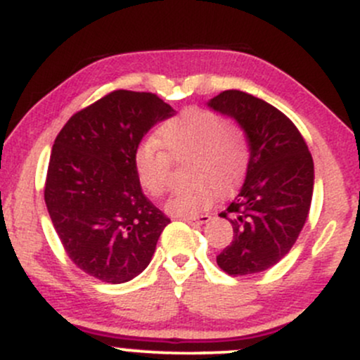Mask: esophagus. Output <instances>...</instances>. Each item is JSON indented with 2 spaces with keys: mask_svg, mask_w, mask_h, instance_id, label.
Instances as JSON below:
<instances>
[{
  "mask_svg": "<svg viewBox=\"0 0 360 360\" xmlns=\"http://www.w3.org/2000/svg\"><path fill=\"white\" fill-rule=\"evenodd\" d=\"M180 219L188 224H205L211 221V216H209V214H202V216H187V217H180Z\"/></svg>",
  "mask_w": 360,
  "mask_h": 360,
  "instance_id": "1",
  "label": "esophagus"
}]
</instances>
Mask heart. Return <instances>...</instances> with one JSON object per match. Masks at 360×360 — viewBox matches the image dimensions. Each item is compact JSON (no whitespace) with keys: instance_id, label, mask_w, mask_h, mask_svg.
<instances>
[{"instance_id":"1","label":"heart","mask_w":360,"mask_h":360,"mask_svg":"<svg viewBox=\"0 0 360 360\" xmlns=\"http://www.w3.org/2000/svg\"><path fill=\"white\" fill-rule=\"evenodd\" d=\"M252 156L250 137L240 124L205 108H188L158 127L155 141L136 149L134 173L151 195L167 193L172 161L188 158L187 179L193 180L169 197L173 216H195L214 204L219 193H231L241 184Z\"/></svg>"}]
</instances>
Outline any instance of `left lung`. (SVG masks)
<instances>
[{
	"instance_id": "1",
	"label": "left lung",
	"mask_w": 360,
	"mask_h": 360,
	"mask_svg": "<svg viewBox=\"0 0 360 360\" xmlns=\"http://www.w3.org/2000/svg\"><path fill=\"white\" fill-rule=\"evenodd\" d=\"M207 105L233 117L252 146L243 187L219 214L233 226V241L217 255V265L229 276L264 272L288 255L308 219L313 158L297 127L264 100L226 90Z\"/></svg>"
}]
</instances>
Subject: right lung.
I'll use <instances>...</instances> for the list:
<instances>
[{
  "mask_svg": "<svg viewBox=\"0 0 360 360\" xmlns=\"http://www.w3.org/2000/svg\"><path fill=\"white\" fill-rule=\"evenodd\" d=\"M175 110L155 93L115 90L60 129L47 168V211L72 264L108 284L139 276L169 219L143 193L136 149Z\"/></svg>",
  "mask_w": 360,
  "mask_h": 360,
  "instance_id": "add662e5",
  "label": "right lung"
}]
</instances>
